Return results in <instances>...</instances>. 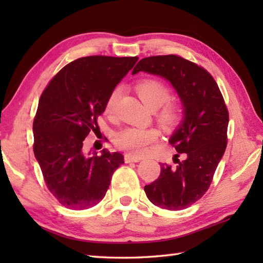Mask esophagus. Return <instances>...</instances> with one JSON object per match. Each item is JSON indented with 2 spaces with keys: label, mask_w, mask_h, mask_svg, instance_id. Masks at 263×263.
Masks as SVG:
<instances>
[{
  "label": "esophagus",
  "mask_w": 263,
  "mask_h": 263,
  "mask_svg": "<svg viewBox=\"0 0 263 263\" xmlns=\"http://www.w3.org/2000/svg\"><path fill=\"white\" fill-rule=\"evenodd\" d=\"M124 160H125V163H138V161L141 160V158L136 157V156H132L130 154H125Z\"/></svg>",
  "instance_id": "esophagus-1"
}]
</instances>
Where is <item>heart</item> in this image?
I'll use <instances>...</instances> for the list:
<instances>
[{
    "instance_id": "heart-1",
    "label": "heart",
    "mask_w": 263,
    "mask_h": 263,
    "mask_svg": "<svg viewBox=\"0 0 263 263\" xmlns=\"http://www.w3.org/2000/svg\"><path fill=\"white\" fill-rule=\"evenodd\" d=\"M136 90L143 104L150 109H158L157 120L165 127L175 126L181 121V110L175 104L167 103L171 98V90L164 82L157 79H142L138 81ZM122 88L116 87L105 103V114L114 116L117 110ZM159 133L156 128H141L128 126L117 132L115 142L117 147L132 156L140 157L148 152L150 144L158 140Z\"/></svg>"
}]
</instances>
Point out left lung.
I'll return each instance as SVG.
<instances>
[{"mask_svg": "<svg viewBox=\"0 0 263 263\" xmlns=\"http://www.w3.org/2000/svg\"><path fill=\"white\" fill-rule=\"evenodd\" d=\"M148 72L165 78L183 105L182 123L173 133L176 166L160 165V175L144 186L147 198L167 210H182L197 202L209 189L227 146L230 115L217 82L208 71L178 55H158L138 62L132 73Z\"/></svg>", "mask_w": 263, "mask_h": 263, "instance_id": "obj_1", "label": "left lung"}]
</instances>
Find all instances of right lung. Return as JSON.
I'll return each instance as SVG.
<instances>
[{
    "mask_svg": "<svg viewBox=\"0 0 263 263\" xmlns=\"http://www.w3.org/2000/svg\"><path fill=\"white\" fill-rule=\"evenodd\" d=\"M139 58L93 55L61 69L39 98L33 119V154L55 199L72 210L91 208L109 187L113 173L124 163L120 153L88 155L83 140L99 131L98 116L117 83Z\"/></svg>",
    "mask_w": 263,
    "mask_h": 263,
    "instance_id": "1",
    "label": "right lung"
}]
</instances>
